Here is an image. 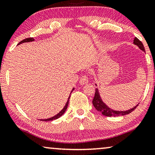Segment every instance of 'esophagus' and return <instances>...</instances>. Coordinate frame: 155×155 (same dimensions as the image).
Returning a JSON list of instances; mask_svg holds the SVG:
<instances>
[{
  "mask_svg": "<svg viewBox=\"0 0 155 155\" xmlns=\"http://www.w3.org/2000/svg\"><path fill=\"white\" fill-rule=\"evenodd\" d=\"M79 83L81 85H85L88 83V77L87 75H83L80 78Z\"/></svg>",
  "mask_w": 155,
  "mask_h": 155,
  "instance_id": "1",
  "label": "esophagus"
}]
</instances>
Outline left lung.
<instances>
[{"mask_svg": "<svg viewBox=\"0 0 155 155\" xmlns=\"http://www.w3.org/2000/svg\"><path fill=\"white\" fill-rule=\"evenodd\" d=\"M133 43L134 45H136L139 47L140 50H143L145 52L144 46L143 45V43H141V41H140L138 38L135 37L134 39ZM92 104L97 111L100 112L103 115H104V116H106V117H118V116H123V115L128 114L133 111V110L136 109V107L138 106V104H137L136 106L132 107V109L126 110V111H117V110L110 109V107H107L102 101L101 98L100 97L98 88H96L95 90V94H94V99L92 100Z\"/></svg>", "mask_w": 155, "mask_h": 155, "instance_id": "1", "label": "left lung"}]
</instances>
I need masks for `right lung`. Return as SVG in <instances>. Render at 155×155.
I'll return each mask as SVG.
<instances>
[{
  "mask_svg": "<svg viewBox=\"0 0 155 155\" xmlns=\"http://www.w3.org/2000/svg\"><path fill=\"white\" fill-rule=\"evenodd\" d=\"M34 41V38H25V39H24V40H23V41H21V42L18 44V45H20V44L23 43L31 42V41ZM74 88H73L72 90V91L74 90ZM70 97H69V98H68V101H67V103H66V104H65V106H64V107H63V110H61V112H58L57 114L55 115V116L52 117H51V118H49V119H40V121H52V120L57 119H58V118H59V117H61V116H62V115H63V114H64L65 112V110H67L68 105V104H69V99H70Z\"/></svg>",
  "mask_w": 155,
  "mask_h": 155,
  "instance_id": "1",
  "label": "right lung"
}]
</instances>
